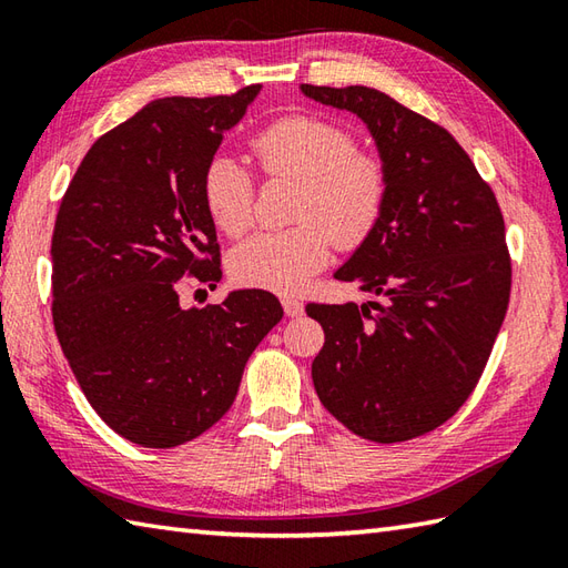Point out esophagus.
<instances>
[{
	"label": "esophagus",
	"instance_id": "obj_1",
	"mask_svg": "<svg viewBox=\"0 0 568 568\" xmlns=\"http://www.w3.org/2000/svg\"><path fill=\"white\" fill-rule=\"evenodd\" d=\"M281 303H283V310H285V315H287V317H297V315H303L305 305L300 303L297 297H291V295H287V297H283V300H281Z\"/></svg>",
	"mask_w": 568,
	"mask_h": 568
}]
</instances>
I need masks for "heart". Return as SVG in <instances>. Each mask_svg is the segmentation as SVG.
<instances>
[{
	"instance_id": "heart-1",
	"label": "heart",
	"mask_w": 568,
	"mask_h": 568,
	"mask_svg": "<svg viewBox=\"0 0 568 568\" xmlns=\"http://www.w3.org/2000/svg\"><path fill=\"white\" fill-rule=\"evenodd\" d=\"M251 149L268 178L300 183L293 229L261 232L229 261L234 281L275 293H297L329 261L332 241L358 248L388 207L390 173L378 153L356 149L352 131L322 116L287 114L256 131ZM202 197L226 236L253 224V178L232 155H212L202 173Z\"/></svg>"
}]
</instances>
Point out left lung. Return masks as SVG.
Listing matches in <instances>:
<instances>
[{"label": "left lung", "mask_w": 568, "mask_h": 568, "mask_svg": "<svg viewBox=\"0 0 568 568\" xmlns=\"http://www.w3.org/2000/svg\"><path fill=\"white\" fill-rule=\"evenodd\" d=\"M303 92L364 119L390 173L381 224L334 273L378 300L305 307L324 329L312 381L358 437L415 439L468 400L508 312L513 261L500 204L449 131L385 92Z\"/></svg>", "instance_id": "obj_1"}]
</instances>
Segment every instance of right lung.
Segmentation results:
<instances>
[{
    "instance_id": "right-lung-1",
    "label": "right lung",
    "mask_w": 568,
    "mask_h": 568,
    "mask_svg": "<svg viewBox=\"0 0 568 568\" xmlns=\"http://www.w3.org/2000/svg\"><path fill=\"white\" fill-rule=\"evenodd\" d=\"M258 90L146 104L92 143L60 200L51 239L60 348L94 413L149 449L220 422L253 348L283 317L265 291L180 305L185 281L222 277L202 173Z\"/></svg>"
}]
</instances>
